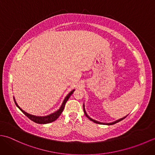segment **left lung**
I'll list each match as a JSON object with an SVG mask.
<instances>
[{
	"label": "left lung",
	"instance_id": "1",
	"mask_svg": "<svg viewBox=\"0 0 155 155\" xmlns=\"http://www.w3.org/2000/svg\"><path fill=\"white\" fill-rule=\"evenodd\" d=\"M83 110H84V113L85 115H86V117H87L88 118V119H90L91 121H93V122H94V123H97V124H107V125H112V124H116V123H117L118 122H120V121H121L122 120H123L124 118H126V117H127V115L126 117H124L122 118H120V119L117 120L116 121H114V122H113V123H101V122H99V121H97V120H94V119H93V118H91L89 116H88V114H87V113L86 110H85V108H84V104H83Z\"/></svg>",
	"mask_w": 155,
	"mask_h": 155
}]
</instances>
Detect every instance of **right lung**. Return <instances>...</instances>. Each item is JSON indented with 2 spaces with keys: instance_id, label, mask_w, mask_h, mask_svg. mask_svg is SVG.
<instances>
[{
  "instance_id": "right-lung-1",
  "label": "right lung",
  "mask_w": 155,
  "mask_h": 155,
  "mask_svg": "<svg viewBox=\"0 0 155 155\" xmlns=\"http://www.w3.org/2000/svg\"><path fill=\"white\" fill-rule=\"evenodd\" d=\"M74 90L75 89L71 91L70 93H69L67 95V96H66L63 102H62L61 107L59 108V109H58L57 111L54 112L53 113H51L50 114L47 115V116H43V117H42H42L41 116H36V115L31 114L27 113V112H25V110H23L22 108L18 106V104L16 103L15 98L14 97H13V98H14L15 103L16 106H17V107L19 108V109L21 110L22 112V113H24L26 115V116H27L29 118V119H31V120L35 122V123H38V124H47V123H52V122L56 120L59 117H60V115L61 114V113H62V111H63V110H64V108L66 103H67V101L68 100V98H70L71 95L74 93Z\"/></svg>"
}]
</instances>
